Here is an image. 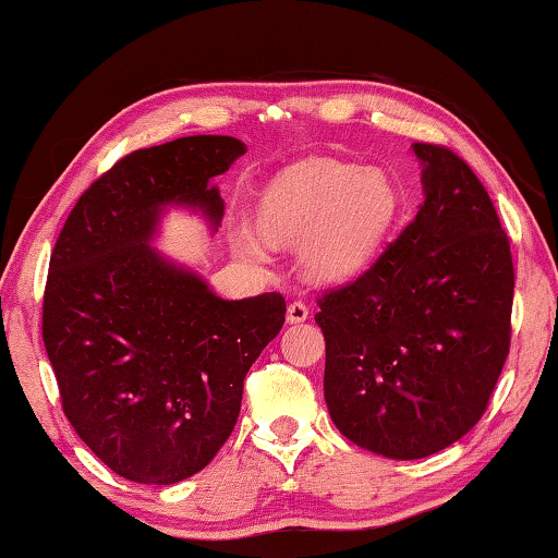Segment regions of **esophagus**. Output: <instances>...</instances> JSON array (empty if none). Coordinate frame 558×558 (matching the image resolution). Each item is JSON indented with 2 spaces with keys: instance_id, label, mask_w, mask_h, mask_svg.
I'll use <instances>...</instances> for the list:
<instances>
[{
  "instance_id": "obj_1",
  "label": "esophagus",
  "mask_w": 558,
  "mask_h": 558,
  "mask_svg": "<svg viewBox=\"0 0 558 558\" xmlns=\"http://www.w3.org/2000/svg\"><path fill=\"white\" fill-rule=\"evenodd\" d=\"M307 315H310V310H307V305L302 300H295V302H290V305H288V323L290 325L305 323Z\"/></svg>"
}]
</instances>
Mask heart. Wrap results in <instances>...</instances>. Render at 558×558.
I'll use <instances>...</instances> for the list:
<instances>
[{
	"label": "heart",
	"instance_id": "1",
	"mask_svg": "<svg viewBox=\"0 0 558 558\" xmlns=\"http://www.w3.org/2000/svg\"><path fill=\"white\" fill-rule=\"evenodd\" d=\"M399 216V196L379 169L310 159L280 174L258 202V223L231 233L243 258L268 260V242L300 243L307 276L337 282L374 258Z\"/></svg>",
	"mask_w": 558,
	"mask_h": 558
}]
</instances>
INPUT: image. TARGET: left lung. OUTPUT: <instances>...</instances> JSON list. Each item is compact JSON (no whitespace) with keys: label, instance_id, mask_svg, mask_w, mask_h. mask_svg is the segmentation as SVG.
<instances>
[{"label":"left lung","instance_id":"left-lung-1","mask_svg":"<svg viewBox=\"0 0 558 558\" xmlns=\"http://www.w3.org/2000/svg\"><path fill=\"white\" fill-rule=\"evenodd\" d=\"M413 155L415 219L315 315L335 426L393 460L428 458L483 418L512 335V253L487 189L448 147Z\"/></svg>","mask_w":558,"mask_h":558}]
</instances>
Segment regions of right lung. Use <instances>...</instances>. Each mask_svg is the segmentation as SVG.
I'll use <instances>...</instances> for the list:
<instances>
[{"instance_id": "1", "label": "right lung", "mask_w": 558, "mask_h": 558, "mask_svg": "<svg viewBox=\"0 0 558 558\" xmlns=\"http://www.w3.org/2000/svg\"><path fill=\"white\" fill-rule=\"evenodd\" d=\"M241 155V140L192 135L122 157L51 253L41 332L63 413L132 483L174 485L209 465L239 421L245 374L286 323L280 292L223 300L149 245L169 206L219 229L214 177Z\"/></svg>"}]
</instances>
